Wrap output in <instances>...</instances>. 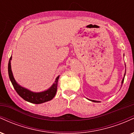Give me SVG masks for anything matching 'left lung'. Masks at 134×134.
<instances>
[{
  "mask_svg": "<svg viewBox=\"0 0 134 134\" xmlns=\"http://www.w3.org/2000/svg\"><path fill=\"white\" fill-rule=\"evenodd\" d=\"M125 72H126V71H125ZM125 74L124 75V79H123V80H122V82H121V84H123V83H124V78H125ZM90 101H93V102H98V101H94V100H90Z\"/></svg>",
  "mask_w": 134,
  "mask_h": 134,
  "instance_id": "8db88e82",
  "label": "left lung"
}]
</instances>
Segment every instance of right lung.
<instances>
[{
	"instance_id": "1",
	"label": "right lung",
	"mask_w": 134,
	"mask_h": 134,
	"mask_svg": "<svg viewBox=\"0 0 134 134\" xmlns=\"http://www.w3.org/2000/svg\"><path fill=\"white\" fill-rule=\"evenodd\" d=\"M12 57H10L9 59L8 64V73L9 79L11 81L14 88L16 90L17 93L24 100L35 104H40L43 103L47 102V101H50L51 99L54 98L57 90L58 81L59 79V76L57 77L54 84L52 85V86L50 89L45 91L41 92V93H33L30 91L24 88V87L20 86L15 81L14 78L13 73L11 70V66H10V60Z\"/></svg>"
}]
</instances>
